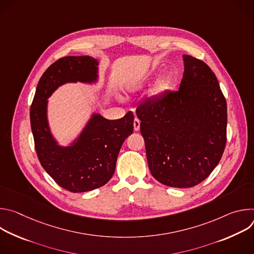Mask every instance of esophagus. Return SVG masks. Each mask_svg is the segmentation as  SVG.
<instances>
[{
	"label": "esophagus",
	"mask_w": 254,
	"mask_h": 254,
	"mask_svg": "<svg viewBox=\"0 0 254 254\" xmlns=\"http://www.w3.org/2000/svg\"><path fill=\"white\" fill-rule=\"evenodd\" d=\"M139 124H140L139 120H138L137 118H135L134 121H133V129H134L135 131H137V130L139 129Z\"/></svg>",
	"instance_id": "esophagus-1"
}]
</instances>
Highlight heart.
Segmentation results:
<instances>
[{
    "label": "heart",
    "instance_id": "b5f03b06",
    "mask_svg": "<svg viewBox=\"0 0 254 254\" xmlns=\"http://www.w3.org/2000/svg\"><path fill=\"white\" fill-rule=\"evenodd\" d=\"M171 82H172V79H171V77H165V78H163V79H161L157 84H156V86L154 87V89H153V94L154 95H160V94H162V93H164L167 89H169V87H170V85H171Z\"/></svg>",
    "mask_w": 254,
    "mask_h": 254
}]
</instances>
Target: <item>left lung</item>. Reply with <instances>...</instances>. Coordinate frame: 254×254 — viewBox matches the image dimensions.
Returning <instances> with one entry per match:
<instances>
[{"label": "left lung", "mask_w": 254, "mask_h": 254, "mask_svg": "<svg viewBox=\"0 0 254 254\" xmlns=\"http://www.w3.org/2000/svg\"><path fill=\"white\" fill-rule=\"evenodd\" d=\"M178 91L136 108L148 165L160 183L189 188L218 165L226 144L227 105L219 82L202 60L183 55Z\"/></svg>", "instance_id": "left-lung-1"}]
</instances>
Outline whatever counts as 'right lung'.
Instances as JSON below:
<instances>
[{"label": "right lung", "mask_w": 254, "mask_h": 254, "mask_svg": "<svg viewBox=\"0 0 254 254\" xmlns=\"http://www.w3.org/2000/svg\"><path fill=\"white\" fill-rule=\"evenodd\" d=\"M97 65L90 56L58 59L41 76L30 108L35 150L42 167L60 187L73 193L94 190L111 180L123 143L133 130V115L129 112L115 121L92 115L68 147L59 146L50 132L47 98L67 82H95Z\"/></svg>", "instance_id": "1"}]
</instances>
